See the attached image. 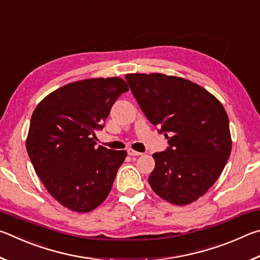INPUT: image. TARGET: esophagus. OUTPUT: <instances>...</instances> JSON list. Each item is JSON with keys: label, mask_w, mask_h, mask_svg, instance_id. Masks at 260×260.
Returning <instances> with one entry per match:
<instances>
[{"label": "esophagus", "mask_w": 260, "mask_h": 260, "mask_svg": "<svg viewBox=\"0 0 260 260\" xmlns=\"http://www.w3.org/2000/svg\"><path fill=\"white\" fill-rule=\"evenodd\" d=\"M127 153H128L129 156H141L142 155V153L141 152H139V151H135V150H133V149H127Z\"/></svg>", "instance_id": "esophagus-1"}]
</instances>
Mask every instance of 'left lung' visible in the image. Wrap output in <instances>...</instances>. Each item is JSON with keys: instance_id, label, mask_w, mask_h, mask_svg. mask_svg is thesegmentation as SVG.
Segmentation results:
<instances>
[{"instance_id": "left-lung-1", "label": "left lung", "mask_w": 260, "mask_h": 260, "mask_svg": "<svg viewBox=\"0 0 260 260\" xmlns=\"http://www.w3.org/2000/svg\"><path fill=\"white\" fill-rule=\"evenodd\" d=\"M141 110L170 147L153 153L149 183L175 205L190 204L221 174L232 151L230 120L220 101L197 83L162 73L125 76Z\"/></svg>"}]
</instances>
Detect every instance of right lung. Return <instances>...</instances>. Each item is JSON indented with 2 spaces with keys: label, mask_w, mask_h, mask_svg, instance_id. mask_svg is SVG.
Here are the masks:
<instances>
[{
  "label": "right lung",
  "mask_w": 260,
  "mask_h": 260,
  "mask_svg": "<svg viewBox=\"0 0 260 260\" xmlns=\"http://www.w3.org/2000/svg\"><path fill=\"white\" fill-rule=\"evenodd\" d=\"M129 90L121 78H93L68 83L35 108L26 149L35 173L65 208L85 213L107 199L125 150L95 148L113 103Z\"/></svg>",
  "instance_id": "1"
}]
</instances>
